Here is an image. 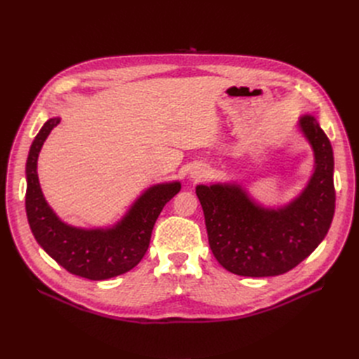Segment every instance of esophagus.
I'll use <instances>...</instances> for the list:
<instances>
[{"instance_id": "obj_1", "label": "esophagus", "mask_w": 359, "mask_h": 359, "mask_svg": "<svg viewBox=\"0 0 359 359\" xmlns=\"http://www.w3.org/2000/svg\"><path fill=\"white\" fill-rule=\"evenodd\" d=\"M203 172H205V170H203L202 167H195V168H192V170H191V177H194V179H199V177H202Z\"/></svg>"}]
</instances>
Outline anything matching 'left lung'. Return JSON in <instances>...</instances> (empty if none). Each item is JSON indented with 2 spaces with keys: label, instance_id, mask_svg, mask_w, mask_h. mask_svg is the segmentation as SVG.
Instances as JSON below:
<instances>
[{
  "label": "left lung",
  "instance_id": "8db88e82",
  "mask_svg": "<svg viewBox=\"0 0 359 359\" xmlns=\"http://www.w3.org/2000/svg\"><path fill=\"white\" fill-rule=\"evenodd\" d=\"M298 128L313 148L314 172L287 205L265 208L238 183L196 186L210 248L231 273L252 278L285 273L309 257L330 229L333 149L314 116H301Z\"/></svg>",
  "mask_w": 359,
  "mask_h": 359
}]
</instances>
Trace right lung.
<instances>
[{
  "instance_id": "1",
  "label": "right lung",
  "mask_w": 359,
  "mask_h": 359,
  "mask_svg": "<svg viewBox=\"0 0 359 359\" xmlns=\"http://www.w3.org/2000/svg\"><path fill=\"white\" fill-rule=\"evenodd\" d=\"M61 118H50L32 142L26 163V212L30 230L41 248L69 273L103 280L135 268L149 246L151 233L164 205L180 191V182L148 187L126 214L106 229H81L64 222L46 202L37 158L50 130Z\"/></svg>"
}]
</instances>
